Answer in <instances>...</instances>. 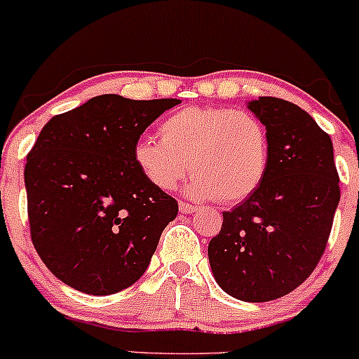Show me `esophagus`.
Listing matches in <instances>:
<instances>
[{
	"mask_svg": "<svg viewBox=\"0 0 359 359\" xmlns=\"http://www.w3.org/2000/svg\"><path fill=\"white\" fill-rule=\"evenodd\" d=\"M180 212H181V213H191V212H196V207H193V205L187 203V201H180Z\"/></svg>",
	"mask_w": 359,
	"mask_h": 359,
	"instance_id": "34e87169",
	"label": "esophagus"
}]
</instances>
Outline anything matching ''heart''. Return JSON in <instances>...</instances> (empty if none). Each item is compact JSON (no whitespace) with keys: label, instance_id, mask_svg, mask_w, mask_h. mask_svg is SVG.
Returning a JSON list of instances; mask_svg holds the SVG:
<instances>
[{"label":"heart","instance_id":"heart-1","mask_svg":"<svg viewBox=\"0 0 359 359\" xmlns=\"http://www.w3.org/2000/svg\"><path fill=\"white\" fill-rule=\"evenodd\" d=\"M161 140H137L134 163L154 188L175 190L190 169L187 195L239 203L263 183L269 163L264 123L248 110L188 107L159 123Z\"/></svg>","mask_w":359,"mask_h":359}]
</instances>
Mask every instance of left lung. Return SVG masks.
Listing matches in <instances>:
<instances>
[{"label":"left lung","instance_id":"1","mask_svg":"<svg viewBox=\"0 0 359 359\" xmlns=\"http://www.w3.org/2000/svg\"><path fill=\"white\" fill-rule=\"evenodd\" d=\"M248 108L266 127L268 171L251 196L224 212L208 261L225 293L256 304L293 292L316 269L341 190L331 137L307 111L273 96Z\"/></svg>","mask_w":359,"mask_h":359}]
</instances>
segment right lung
Masks as SVG:
<instances>
[{
	"instance_id": "obj_1",
	"label": "right lung",
	"mask_w": 359,
	"mask_h": 359,
	"mask_svg": "<svg viewBox=\"0 0 359 359\" xmlns=\"http://www.w3.org/2000/svg\"><path fill=\"white\" fill-rule=\"evenodd\" d=\"M175 98L102 95L52 116L27 156L28 222L54 276L88 295H111L144 275L178 201L152 187L134 146Z\"/></svg>"
}]
</instances>
